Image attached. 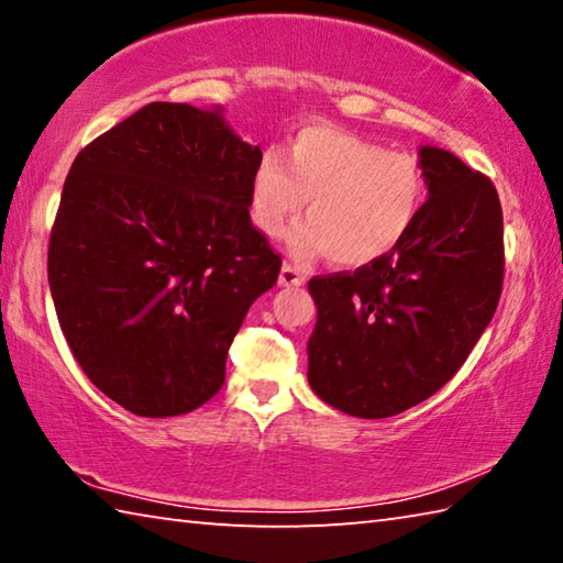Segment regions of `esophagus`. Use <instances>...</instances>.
Returning a JSON list of instances; mask_svg holds the SVG:
<instances>
[{"instance_id": "34e87169", "label": "esophagus", "mask_w": 563, "mask_h": 563, "mask_svg": "<svg viewBox=\"0 0 563 563\" xmlns=\"http://www.w3.org/2000/svg\"><path fill=\"white\" fill-rule=\"evenodd\" d=\"M280 285H285V288H292V285H302L305 283V275L295 268V265L285 263L280 268V278H278Z\"/></svg>"}]
</instances>
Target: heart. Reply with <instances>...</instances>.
Here are the masks:
<instances>
[{"instance_id": "heart-1", "label": "heart", "mask_w": 563, "mask_h": 563, "mask_svg": "<svg viewBox=\"0 0 563 563\" xmlns=\"http://www.w3.org/2000/svg\"><path fill=\"white\" fill-rule=\"evenodd\" d=\"M308 198V218L290 235L300 258L330 255L360 268L385 258L412 231L427 198L422 164L355 133L312 123L271 148L251 180V218L263 235H278Z\"/></svg>"}]
</instances>
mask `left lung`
Masks as SVG:
<instances>
[{
	"mask_svg": "<svg viewBox=\"0 0 563 563\" xmlns=\"http://www.w3.org/2000/svg\"><path fill=\"white\" fill-rule=\"evenodd\" d=\"M430 198L393 253L310 278L318 325L312 393L383 419L432 397L487 330L504 283V218L492 178L444 148H419Z\"/></svg>",
	"mask_w": 563,
	"mask_h": 563,
	"instance_id": "left-lung-1",
	"label": "left lung"
}]
</instances>
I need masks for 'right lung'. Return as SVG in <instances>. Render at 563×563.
<instances>
[{"mask_svg": "<svg viewBox=\"0 0 563 563\" xmlns=\"http://www.w3.org/2000/svg\"><path fill=\"white\" fill-rule=\"evenodd\" d=\"M258 146L218 111L154 101L79 151L46 271L84 373L139 417L208 402L280 253L251 223Z\"/></svg>", "mask_w": 563, "mask_h": 563, "instance_id": "1", "label": "right lung"}]
</instances>
